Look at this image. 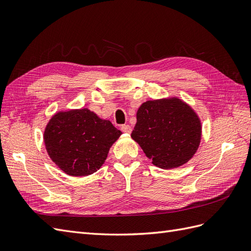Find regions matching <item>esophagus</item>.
<instances>
[{"label":"esophagus","mask_w":251,"mask_h":251,"mask_svg":"<svg viewBox=\"0 0 251 251\" xmlns=\"http://www.w3.org/2000/svg\"><path fill=\"white\" fill-rule=\"evenodd\" d=\"M121 130L125 133H130L131 132V127L129 125H123L121 127Z\"/></svg>","instance_id":"obj_1"}]
</instances>
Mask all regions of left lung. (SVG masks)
Segmentation results:
<instances>
[{"label": "left lung", "instance_id": "left-lung-1", "mask_svg": "<svg viewBox=\"0 0 251 251\" xmlns=\"http://www.w3.org/2000/svg\"><path fill=\"white\" fill-rule=\"evenodd\" d=\"M131 138L153 165L175 169L195 155L201 139V123L180 99L147 100L138 109Z\"/></svg>", "mask_w": 251, "mask_h": 251}]
</instances>
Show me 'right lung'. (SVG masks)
Returning <instances> with one entry per match:
<instances>
[{"label":"right lung","instance_id":"right-lung-1","mask_svg":"<svg viewBox=\"0 0 251 251\" xmlns=\"http://www.w3.org/2000/svg\"><path fill=\"white\" fill-rule=\"evenodd\" d=\"M121 134L110 121L82 108L55 113L46 127L43 140L50 158L61 171L82 177L100 170Z\"/></svg>","mask_w":251,"mask_h":251}]
</instances>
